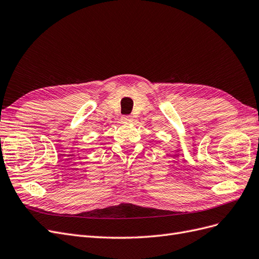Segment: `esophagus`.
<instances>
[{
	"mask_svg": "<svg viewBox=\"0 0 259 259\" xmlns=\"http://www.w3.org/2000/svg\"><path fill=\"white\" fill-rule=\"evenodd\" d=\"M121 120H122L123 122H130V121L133 120V117H132V115H123Z\"/></svg>",
	"mask_w": 259,
	"mask_h": 259,
	"instance_id": "1",
	"label": "esophagus"
}]
</instances>
